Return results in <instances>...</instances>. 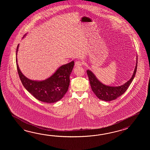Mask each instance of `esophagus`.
Wrapping results in <instances>:
<instances>
[{
    "label": "esophagus",
    "instance_id": "1",
    "mask_svg": "<svg viewBox=\"0 0 150 150\" xmlns=\"http://www.w3.org/2000/svg\"><path fill=\"white\" fill-rule=\"evenodd\" d=\"M83 63L81 61H76V62L75 63V67H81L83 65Z\"/></svg>",
    "mask_w": 150,
    "mask_h": 150
}]
</instances>
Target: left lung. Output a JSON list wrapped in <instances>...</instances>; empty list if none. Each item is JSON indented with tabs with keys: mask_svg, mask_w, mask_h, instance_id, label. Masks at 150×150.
Masks as SVG:
<instances>
[{
	"mask_svg": "<svg viewBox=\"0 0 150 150\" xmlns=\"http://www.w3.org/2000/svg\"><path fill=\"white\" fill-rule=\"evenodd\" d=\"M137 67V56L135 68L130 79L124 84L118 86L106 85L99 81L92 71L88 70L87 71V74L89 78V83L93 92L99 99L103 101H111L117 99V98L125 93L131 83H132L136 73Z\"/></svg>",
	"mask_w": 150,
	"mask_h": 150,
	"instance_id": "obj_1",
	"label": "left lung"
}]
</instances>
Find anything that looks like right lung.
Returning <instances> with one entry per match:
<instances>
[{
  "mask_svg": "<svg viewBox=\"0 0 150 150\" xmlns=\"http://www.w3.org/2000/svg\"><path fill=\"white\" fill-rule=\"evenodd\" d=\"M19 47V44L16 48V67L20 79L27 91L42 102L52 103L62 99L69 87L70 76L73 70L74 62L72 61L68 64L62 65L46 79H29L22 73L18 64L17 54Z\"/></svg>",
  "mask_w": 150,
  "mask_h": 150,
  "instance_id": "right-lung-1",
  "label": "right lung"
}]
</instances>
